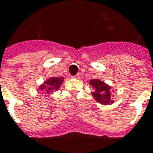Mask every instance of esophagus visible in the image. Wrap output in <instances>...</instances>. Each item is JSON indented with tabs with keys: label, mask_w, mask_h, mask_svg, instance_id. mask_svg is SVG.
I'll return each instance as SVG.
<instances>
[{
	"label": "esophagus",
	"mask_w": 153,
	"mask_h": 153,
	"mask_svg": "<svg viewBox=\"0 0 153 153\" xmlns=\"http://www.w3.org/2000/svg\"><path fill=\"white\" fill-rule=\"evenodd\" d=\"M79 77H80V74H77L76 75H74L73 78H74V79H79Z\"/></svg>",
	"instance_id": "34e87169"
}]
</instances>
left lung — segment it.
Masks as SVG:
<instances>
[{
  "label": "left lung",
  "instance_id": "8db88e82",
  "mask_svg": "<svg viewBox=\"0 0 153 153\" xmlns=\"http://www.w3.org/2000/svg\"><path fill=\"white\" fill-rule=\"evenodd\" d=\"M91 85L94 88V92L93 93L95 100L101 103L108 104L110 101V88L99 79L90 80Z\"/></svg>",
  "mask_w": 153,
  "mask_h": 153
}]
</instances>
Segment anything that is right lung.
<instances>
[{
    "mask_svg": "<svg viewBox=\"0 0 153 153\" xmlns=\"http://www.w3.org/2000/svg\"><path fill=\"white\" fill-rule=\"evenodd\" d=\"M63 80H64L63 78H60V77H51L45 82L44 85L40 87V90L45 91L47 94H51L53 90L59 89Z\"/></svg>",
    "mask_w": 153,
    "mask_h": 153,
    "instance_id": "right-lung-1",
    "label": "right lung"
}]
</instances>
